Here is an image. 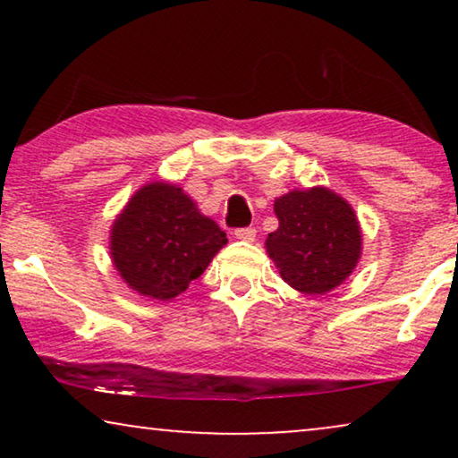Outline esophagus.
<instances>
[{
	"label": "esophagus",
	"mask_w": 458,
	"mask_h": 458,
	"mask_svg": "<svg viewBox=\"0 0 458 458\" xmlns=\"http://www.w3.org/2000/svg\"><path fill=\"white\" fill-rule=\"evenodd\" d=\"M233 235L242 242H254L256 240V229L254 227H242V229H235Z\"/></svg>",
	"instance_id": "34e87169"
}]
</instances>
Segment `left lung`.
Masks as SVG:
<instances>
[{"label": "left lung", "instance_id": "obj_1", "mask_svg": "<svg viewBox=\"0 0 458 458\" xmlns=\"http://www.w3.org/2000/svg\"><path fill=\"white\" fill-rule=\"evenodd\" d=\"M279 227L267 237V252L293 290L327 293L354 271L362 252L360 225L352 206L327 187L293 190L275 199Z\"/></svg>", "mask_w": 458, "mask_h": 458}]
</instances>
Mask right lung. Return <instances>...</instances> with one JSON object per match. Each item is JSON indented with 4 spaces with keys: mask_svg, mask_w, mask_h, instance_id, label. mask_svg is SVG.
Segmentation results:
<instances>
[{
    "mask_svg": "<svg viewBox=\"0 0 458 458\" xmlns=\"http://www.w3.org/2000/svg\"><path fill=\"white\" fill-rule=\"evenodd\" d=\"M227 233L181 187L165 181L133 193L110 231V256L131 290L173 300L206 271Z\"/></svg>",
    "mask_w": 458,
    "mask_h": 458,
    "instance_id": "obj_1",
    "label": "right lung"
}]
</instances>
